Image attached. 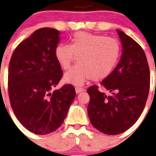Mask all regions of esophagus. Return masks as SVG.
I'll return each mask as SVG.
<instances>
[{
    "mask_svg": "<svg viewBox=\"0 0 156 156\" xmlns=\"http://www.w3.org/2000/svg\"><path fill=\"white\" fill-rule=\"evenodd\" d=\"M83 90H84V89L82 88V87H79V86H76L75 87V91L77 94H79V93H81Z\"/></svg>",
    "mask_w": 156,
    "mask_h": 156,
    "instance_id": "1",
    "label": "esophagus"
}]
</instances>
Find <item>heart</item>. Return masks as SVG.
<instances>
[{
  "instance_id": "1",
  "label": "heart",
  "mask_w": 156,
  "mask_h": 156,
  "mask_svg": "<svg viewBox=\"0 0 156 156\" xmlns=\"http://www.w3.org/2000/svg\"><path fill=\"white\" fill-rule=\"evenodd\" d=\"M122 48L116 39L104 35L78 31L70 44H58L55 57L63 70H68L77 58L78 65L68 71L64 80L79 86L87 80H103L116 67Z\"/></svg>"
}]
</instances>
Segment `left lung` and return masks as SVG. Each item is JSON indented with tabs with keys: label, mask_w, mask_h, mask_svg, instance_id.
Returning a JSON list of instances; mask_svg holds the SVG:
<instances>
[{
	"label": "left lung",
	"mask_w": 156,
	"mask_h": 156,
	"mask_svg": "<svg viewBox=\"0 0 156 156\" xmlns=\"http://www.w3.org/2000/svg\"><path fill=\"white\" fill-rule=\"evenodd\" d=\"M116 31L122 44V56L113 72L101 82L110 94L101 92L98 86L87 90L90 122L107 135L120 134L136 122L150 88V70L144 50L125 32Z\"/></svg>",
	"instance_id": "left-lung-1"
}]
</instances>
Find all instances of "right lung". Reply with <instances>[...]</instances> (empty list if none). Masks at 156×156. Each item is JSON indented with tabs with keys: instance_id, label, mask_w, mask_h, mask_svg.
<instances>
[{
	"instance_id": "1",
	"label": "right lung",
	"mask_w": 156,
	"mask_h": 156,
	"mask_svg": "<svg viewBox=\"0 0 156 156\" xmlns=\"http://www.w3.org/2000/svg\"><path fill=\"white\" fill-rule=\"evenodd\" d=\"M58 30L43 27L22 41L10 59L8 91L12 108L25 129L46 135L63 123L75 98L74 87L53 89L62 77L55 57L59 42Z\"/></svg>"
}]
</instances>
